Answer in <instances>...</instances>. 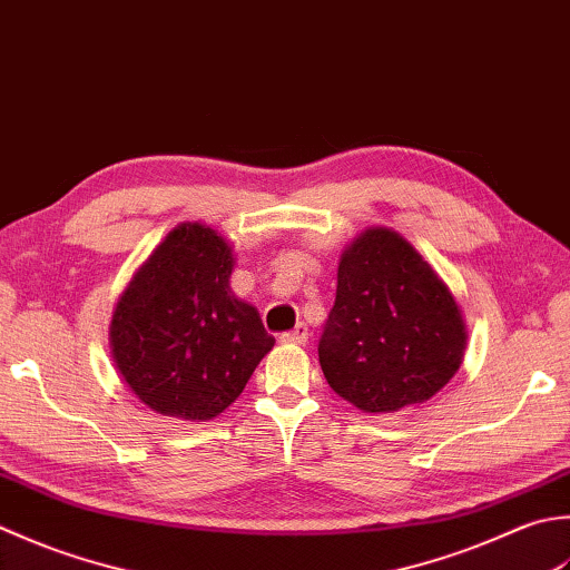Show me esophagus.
Segmentation results:
<instances>
[{
  "instance_id": "34e87169",
  "label": "esophagus",
  "mask_w": 570,
  "mask_h": 570,
  "mask_svg": "<svg viewBox=\"0 0 570 570\" xmlns=\"http://www.w3.org/2000/svg\"><path fill=\"white\" fill-rule=\"evenodd\" d=\"M307 340H309V330L302 322L297 324L293 332L281 334V342L283 344H297V346H302V344H307Z\"/></svg>"
}]
</instances>
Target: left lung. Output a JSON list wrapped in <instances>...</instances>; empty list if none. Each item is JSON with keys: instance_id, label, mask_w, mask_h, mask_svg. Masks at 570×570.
Listing matches in <instances>:
<instances>
[{"instance_id": "1", "label": "left lung", "mask_w": 570, "mask_h": 570, "mask_svg": "<svg viewBox=\"0 0 570 570\" xmlns=\"http://www.w3.org/2000/svg\"><path fill=\"white\" fill-rule=\"evenodd\" d=\"M464 346L455 295L409 238L371 226L344 248L317 346L336 396L362 413L425 403L458 374Z\"/></svg>"}]
</instances>
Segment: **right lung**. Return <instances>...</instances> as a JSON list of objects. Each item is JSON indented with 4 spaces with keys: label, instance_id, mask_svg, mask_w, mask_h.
Returning <instances> with one entry per match:
<instances>
[{
    "label": "right lung",
    "instance_id": "1",
    "mask_svg": "<svg viewBox=\"0 0 570 570\" xmlns=\"http://www.w3.org/2000/svg\"><path fill=\"white\" fill-rule=\"evenodd\" d=\"M236 255L216 228L184 220L118 297L110 356L139 403L179 421H212L234 403L275 340L230 289Z\"/></svg>",
    "mask_w": 570,
    "mask_h": 570
}]
</instances>
